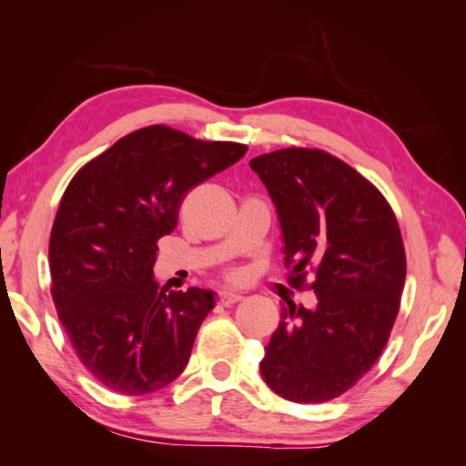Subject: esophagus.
Instances as JSON below:
<instances>
[{
  "label": "esophagus",
  "instance_id": "obj_1",
  "mask_svg": "<svg viewBox=\"0 0 466 466\" xmlns=\"http://www.w3.org/2000/svg\"><path fill=\"white\" fill-rule=\"evenodd\" d=\"M218 299H220V304H224V306H230V304L240 302V300L244 299V296H242V294H238V292H228V290H224V292L218 294Z\"/></svg>",
  "mask_w": 466,
  "mask_h": 466
}]
</instances>
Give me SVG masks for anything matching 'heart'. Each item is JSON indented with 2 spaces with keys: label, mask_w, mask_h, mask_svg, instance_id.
<instances>
[{
  "label": "heart",
  "mask_w": 466,
  "mask_h": 466,
  "mask_svg": "<svg viewBox=\"0 0 466 466\" xmlns=\"http://www.w3.org/2000/svg\"><path fill=\"white\" fill-rule=\"evenodd\" d=\"M230 279H236V274H230Z\"/></svg>",
  "instance_id": "obj_1"
}]
</instances>
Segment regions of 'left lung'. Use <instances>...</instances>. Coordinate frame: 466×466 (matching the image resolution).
<instances>
[{
  "label": "left lung",
  "instance_id": "1",
  "mask_svg": "<svg viewBox=\"0 0 466 466\" xmlns=\"http://www.w3.org/2000/svg\"><path fill=\"white\" fill-rule=\"evenodd\" d=\"M250 167L280 218L289 284L319 299L312 310L284 306L260 374L286 400H332L372 369L397 320L407 276L397 216L379 187L329 152L284 147Z\"/></svg>",
  "mask_w": 466,
  "mask_h": 466
}]
</instances>
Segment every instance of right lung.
<instances>
[{
    "label": "right lung",
    "mask_w": 466,
    "mask_h": 466,
    "mask_svg": "<svg viewBox=\"0 0 466 466\" xmlns=\"http://www.w3.org/2000/svg\"><path fill=\"white\" fill-rule=\"evenodd\" d=\"M246 150L156 124L67 184L49 236L52 299L77 359L110 390L150 394L186 369L214 294L160 289L157 240L174 232L184 196Z\"/></svg>",
    "instance_id": "1"
}]
</instances>
